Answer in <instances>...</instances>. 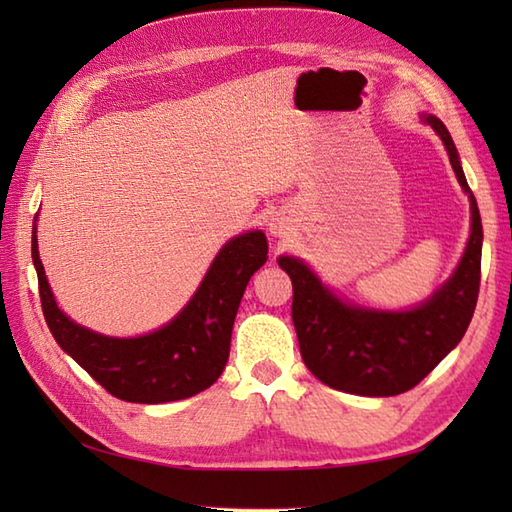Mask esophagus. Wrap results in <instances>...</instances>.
<instances>
[{"label":"esophagus","mask_w":512,"mask_h":512,"mask_svg":"<svg viewBox=\"0 0 512 512\" xmlns=\"http://www.w3.org/2000/svg\"><path fill=\"white\" fill-rule=\"evenodd\" d=\"M270 233H273L275 237H286L288 235V226L281 222V220H273V222H270Z\"/></svg>","instance_id":"obj_1"}]
</instances>
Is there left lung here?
I'll return each instance as SVG.
<instances>
[{
	"mask_svg": "<svg viewBox=\"0 0 512 512\" xmlns=\"http://www.w3.org/2000/svg\"><path fill=\"white\" fill-rule=\"evenodd\" d=\"M433 127L451 167L471 200V235L451 279L418 308L389 312L352 306L321 284L295 257H279L292 281V323L301 358L328 387L358 396H398L447 356L473 319L482 273V217L466 184L458 149L436 116H422Z\"/></svg>",
	"mask_w": 512,
	"mask_h": 512,
	"instance_id": "1",
	"label": "left lung"
}]
</instances>
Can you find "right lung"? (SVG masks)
<instances>
[{
  "instance_id": "obj_1",
  "label": "right lung",
  "mask_w": 512,
  "mask_h": 512,
  "mask_svg": "<svg viewBox=\"0 0 512 512\" xmlns=\"http://www.w3.org/2000/svg\"><path fill=\"white\" fill-rule=\"evenodd\" d=\"M266 255L262 231L233 237L178 317L151 334L114 339L83 328L59 310L39 259L37 231L32 235L41 308L54 341L112 396L143 405L191 398L220 378L239 301L255 270L266 264Z\"/></svg>"
}]
</instances>
